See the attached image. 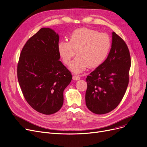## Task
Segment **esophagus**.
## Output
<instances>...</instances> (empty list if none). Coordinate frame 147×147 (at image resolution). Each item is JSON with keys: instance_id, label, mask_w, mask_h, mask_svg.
Segmentation results:
<instances>
[{"instance_id": "obj_1", "label": "esophagus", "mask_w": 147, "mask_h": 147, "mask_svg": "<svg viewBox=\"0 0 147 147\" xmlns=\"http://www.w3.org/2000/svg\"><path fill=\"white\" fill-rule=\"evenodd\" d=\"M73 80H76V81L79 80H80V76L77 75H74L73 76Z\"/></svg>"}]
</instances>
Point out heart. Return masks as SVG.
Segmentation results:
<instances>
[{"mask_svg":"<svg viewBox=\"0 0 147 147\" xmlns=\"http://www.w3.org/2000/svg\"><path fill=\"white\" fill-rule=\"evenodd\" d=\"M111 47V40L108 34L82 27L72 32L69 42H60L58 50L66 65L71 63L76 53L78 56L73 61L70 69L75 73H80L88 66H100L107 57Z\"/></svg>","mask_w":147,"mask_h":147,"instance_id":"1","label":"heart"}]
</instances>
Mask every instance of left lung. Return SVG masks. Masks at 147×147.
<instances>
[{"label": "left lung", "instance_id": "left-lung-1", "mask_svg": "<svg viewBox=\"0 0 147 147\" xmlns=\"http://www.w3.org/2000/svg\"><path fill=\"white\" fill-rule=\"evenodd\" d=\"M130 66L127 44L113 32L107 59L87 76L86 103L90 111L96 114H104L119 105L129 84Z\"/></svg>", "mask_w": 147, "mask_h": 147}]
</instances>
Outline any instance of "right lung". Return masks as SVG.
Returning <instances> with one entry per match:
<instances>
[{
  "instance_id": "obj_1",
  "label": "right lung",
  "mask_w": 147,
  "mask_h": 147,
  "mask_svg": "<svg viewBox=\"0 0 147 147\" xmlns=\"http://www.w3.org/2000/svg\"><path fill=\"white\" fill-rule=\"evenodd\" d=\"M59 36L42 28L29 39L17 65V78L27 102L45 115L55 113L63 103V91L72 76L59 60Z\"/></svg>"
}]
</instances>
